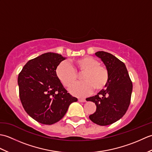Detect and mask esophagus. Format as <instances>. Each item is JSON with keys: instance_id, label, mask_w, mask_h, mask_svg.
Masks as SVG:
<instances>
[{"instance_id": "obj_1", "label": "esophagus", "mask_w": 152, "mask_h": 152, "mask_svg": "<svg viewBox=\"0 0 152 152\" xmlns=\"http://www.w3.org/2000/svg\"><path fill=\"white\" fill-rule=\"evenodd\" d=\"M78 101L80 102H85L86 101V100L84 99H79Z\"/></svg>"}]
</instances>
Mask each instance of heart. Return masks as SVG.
<instances>
[{
	"label": "heart",
	"instance_id": "heart-1",
	"mask_svg": "<svg viewBox=\"0 0 152 152\" xmlns=\"http://www.w3.org/2000/svg\"><path fill=\"white\" fill-rule=\"evenodd\" d=\"M73 67L65 61L57 66L56 74L60 82L69 88L76 81L77 72H83L81 77L83 82L77 83L70 88L72 95L82 97L91 93L94 89L101 91L107 84L109 73L107 69L100 64L99 61L91 56H84L74 60Z\"/></svg>",
	"mask_w": 152,
	"mask_h": 152
}]
</instances>
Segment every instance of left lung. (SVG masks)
<instances>
[{
  "label": "left lung",
  "mask_w": 152,
  "mask_h": 152,
  "mask_svg": "<svg viewBox=\"0 0 152 152\" xmlns=\"http://www.w3.org/2000/svg\"><path fill=\"white\" fill-rule=\"evenodd\" d=\"M95 54L106 66L109 79L106 89L87 98L86 101L93 102L96 106L89 119L96 124L105 126L114 124L125 115L130 104L133 83L122 61L105 51H97Z\"/></svg>",
  "instance_id": "obj_1"
}]
</instances>
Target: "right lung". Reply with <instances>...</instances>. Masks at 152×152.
Here are the masks:
<instances>
[{"label":"right lung","instance_id":"obj_1","mask_svg":"<svg viewBox=\"0 0 152 152\" xmlns=\"http://www.w3.org/2000/svg\"><path fill=\"white\" fill-rule=\"evenodd\" d=\"M66 59L48 52L28 61L19 74V97L25 110L34 120L44 125L59 121L70 104L78 99L67 93L56 76V70Z\"/></svg>","mask_w":152,"mask_h":152}]
</instances>
